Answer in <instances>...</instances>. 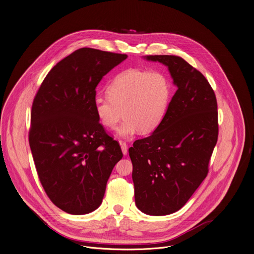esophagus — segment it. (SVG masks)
<instances>
[{
	"label": "esophagus",
	"mask_w": 254,
	"mask_h": 254,
	"mask_svg": "<svg viewBox=\"0 0 254 254\" xmlns=\"http://www.w3.org/2000/svg\"><path fill=\"white\" fill-rule=\"evenodd\" d=\"M120 144H121L122 151H123L124 155H126V154L127 153V142H125V141H120Z\"/></svg>",
	"instance_id": "34e87169"
}]
</instances>
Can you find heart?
Here are the masks:
<instances>
[{
	"mask_svg": "<svg viewBox=\"0 0 254 254\" xmlns=\"http://www.w3.org/2000/svg\"><path fill=\"white\" fill-rule=\"evenodd\" d=\"M172 97L168 77L161 71L127 68L118 73L108 86V96L97 95L94 111L107 128H115L120 137L129 138L138 131L149 134L162 124Z\"/></svg>",
	"mask_w": 254,
	"mask_h": 254,
	"instance_id": "1",
	"label": "heart"
}]
</instances>
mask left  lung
Returning a JSON list of instances; mask_svg holds the SVG:
<instances>
[{
  "label": "left lung",
  "instance_id": "obj_1",
  "mask_svg": "<svg viewBox=\"0 0 254 254\" xmlns=\"http://www.w3.org/2000/svg\"><path fill=\"white\" fill-rule=\"evenodd\" d=\"M167 66L178 90L160 127L129 147L136 207L149 215L180 210L208 174L217 141L215 94L204 75L178 56H145Z\"/></svg>",
  "mask_w": 254,
  "mask_h": 254
}]
</instances>
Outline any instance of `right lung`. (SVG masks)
I'll return each mask as SVG.
<instances>
[{
	"mask_svg": "<svg viewBox=\"0 0 254 254\" xmlns=\"http://www.w3.org/2000/svg\"><path fill=\"white\" fill-rule=\"evenodd\" d=\"M127 55L81 48L59 62L34 99L29 142L40 182L52 202L69 214L102 203L123 152L94 111L96 88Z\"/></svg>",
	"mask_w": 254,
	"mask_h": 254,
	"instance_id": "right-lung-1",
	"label": "right lung"
}]
</instances>
